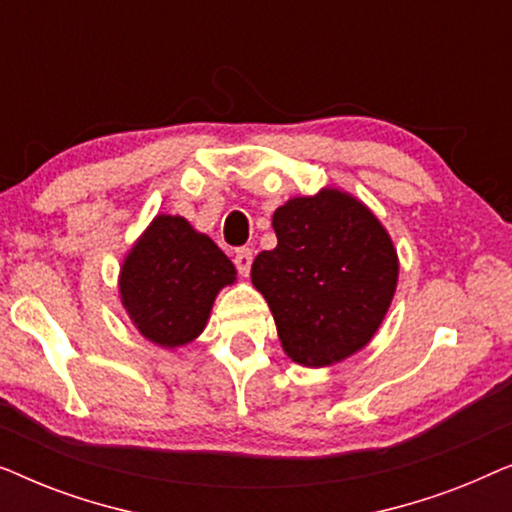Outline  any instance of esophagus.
Returning a JSON list of instances; mask_svg holds the SVG:
<instances>
[{
    "label": "esophagus",
    "instance_id": "esophagus-1",
    "mask_svg": "<svg viewBox=\"0 0 512 512\" xmlns=\"http://www.w3.org/2000/svg\"><path fill=\"white\" fill-rule=\"evenodd\" d=\"M235 268H237V272H240V275H244L247 277L249 275V270H251V261H254V251H251L249 247H242V249H237L235 251Z\"/></svg>",
    "mask_w": 512,
    "mask_h": 512
}]
</instances>
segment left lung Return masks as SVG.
I'll return each mask as SVG.
<instances>
[{
    "label": "left lung",
    "mask_w": 512,
    "mask_h": 512,
    "mask_svg": "<svg viewBox=\"0 0 512 512\" xmlns=\"http://www.w3.org/2000/svg\"><path fill=\"white\" fill-rule=\"evenodd\" d=\"M277 247L261 251L251 282L268 300L284 352L300 366H331L368 345L396 291L398 261L380 221L326 188L272 216Z\"/></svg>",
    "instance_id": "8db88e82"
}]
</instances>
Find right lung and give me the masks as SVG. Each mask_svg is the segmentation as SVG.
Wrapping results in <instances>:
<instances>
[{
	"label": "right lung",
	"instance_id": "add662e5",
	"mask_svg": "<svg viewBox=\"0 0 512 512\" xmlns=\"http://www.w3.org/2000/svg\"><path fill=\"white\" fill-rule=\"evenodd\" d=\"M235 265L181 216H156L125 258L121 298L139 333L160 347L198 338Z\"/></svg>",
	"mask_w": 512,
	"mask_h": 512
}]
</instances>
